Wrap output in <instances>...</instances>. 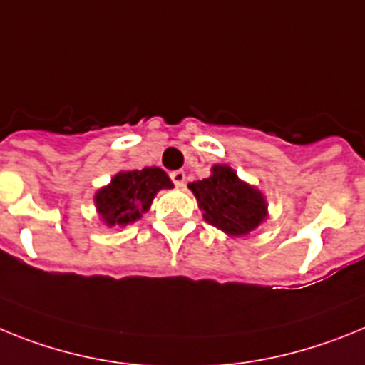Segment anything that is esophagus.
Masks as SVG:
<instances>
[{"instance_id": "esophagus-1", "label": "esophagus", "mask_w": 365, "mask_h": 365, "mask_svg": "<svg viewBox=\"0 0 365 365\" xmlns=\"http://www.w3.org/2000/svg\"><path fill=\"white\" fill-rule=\"evenodd\" d=\"M170 180L176 187H183L185 185V173L183 170H174V173H170Z\"/></svg>"}]
</instances>
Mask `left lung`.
Returning <instances> with one entry per match:
<instances>
[{"label": "left lung", "instance_id": "1", "mask_svg": "<svg viewBox=\"0 0 365 365\" xmlns=\"http://www.w3.org/2000/svg\"><path fill=\"white\" fill-rule=\"evenodd\" d=\"M202 217L230 237H244L268 218V202L255 185L237 176L233 167L217 163L204 180L189 183Z\"/></svg>", "mask_w": 365, "mask_h": 365}]
</instances>
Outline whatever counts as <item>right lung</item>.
Here are the masks:
<instances>
[{
    "label": "right lung",
    "instance_id": "obj_1",
    "mask_svg": "<svg viewBox=\"0 0 365 365\" xmlns=\"http://www.w3.org/2000/svg\"><path fill=\"white\" fill-rule=\"evenodd\" d=\"M174 183L160 167L119 170L108 185L95 192L93 204L101 222L108 227H125L143 218L161 189Z\"/></svg>",
    "mask_w": 365,
    "mask_h": 365
}]
</instances>
